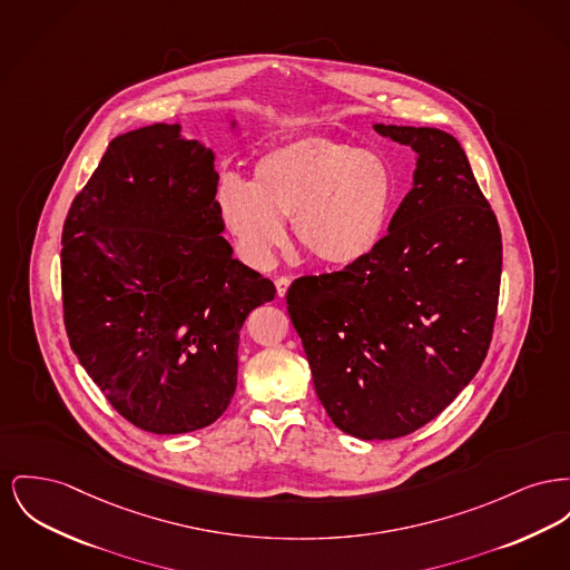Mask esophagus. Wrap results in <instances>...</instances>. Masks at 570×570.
<instances>
[{
  "label": "esophagus",
  "mask_w": 570,
  "mask_h": 570,
  "mask_svg": "<svg viewBox=\"0 0 570 570\" xmlns=\"http://www.w3.org/2000/svg\"><path fill=\"white\" fill-rule=\"evenodd\" d=\"M288 286H291V277H286V275H279L277 279H275V288H277V297H284L286 293H288Z\"/></svg>",
  "instance_id": "obj_1"
}]
</instances>
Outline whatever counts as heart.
I'll use <instances>...</instances> for the list:
<instances>
[{
    "label": "heart",
    "mask_w": 570,
    "mask_h": 570,
    "mask_svg": "<svg viewBox=\"0 0 570 570\" xmlns=\"http://www.w3.org/2000/svg\"><path fill=\"white\" fill-rule=\"evenodd\" d=\"M399 185L390 161L332 137H299L261 155L252 180H222L217 210L238 256L267 267L286 243L284 219L303 252L325 267L370 258L390 228Z\"/></svg>",
    "instance_id": "obj_1"
}]
</instances>
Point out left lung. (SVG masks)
Segmentation results:
<instances>
[{"label":"left lung","instance_id":"8db88e82","mask_svg":"<svg viewBox=\"0 0 570 570\" xmlns=\"http://www.w3.org/2000/svg\"><path fill=\"white\" fill-rule=\"evenodd\" d=\"M417 153L413 187L360 265L286 293L314 390L357 439L409 435L482 366L500 299L502 233L468 155L445 131L374 125Z\"/></svg>","mask_w":570,"mask_h":570}]
</instances>
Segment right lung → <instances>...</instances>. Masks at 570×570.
I'll list each match as a JSON object with an SVG mask.
<instances>
[{"instance_id": "add662e5", "label": "right lung", "mask_w": 570, "mask_h": 570, "mask_svg": "<svg viewBox=\"0 0 570 570\" xmlns=\"http://www.w3.org/2000/svg\"><path fill=\"white\" fill-rule=\"evenodd\" d=\"M217 180L215 153L180 125L141 127L109 141L65 222L70 348L111 406L155 435L228 409L238 332L275 297L222 236Z\"/></svg>"}]
</instances>
